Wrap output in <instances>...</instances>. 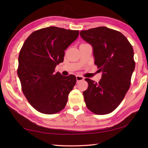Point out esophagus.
<instances>
[{"mask_svg":"<svg viewBox=\"0 0 148 148\" xmlns=\"http://www.w3.org/2000/svg\"><path fill=\"white\" fill-rule=\"evenodd\" d=\"M84 79V77L82 76H79V75H77L76 76V80L77 82H78L79 81H82V80Z\"/></svg>","mask_w":148,"mask_h":148,"instance_id":"obj_1","label":"esophagus"}]
</instances>
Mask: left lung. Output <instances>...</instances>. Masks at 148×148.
Wrapping results in <instances>:
<instances>
[{
  "instance_id": "obj_1",
  "label": "left lung",
  "mask_w": 148,
  "mask_h": 148,
  "mask_svg": "<svg viewBox=\"0 0 148 148\" xmlns=\"http://www.w3.org/2000/svg\"><path fill=\"white\" fill-rule=\"evenodd\" d=\"M91 44L95 64L102 71L97 83L86 78L88 88L83 92L86 106L95 114L111 113L121 103L131 86L135 68L132 45L121 32L106 27L80 31Z\"/></svg>"
}]
</instances>
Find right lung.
Wrapping results in <instances>:
<instances>
[{
	"mask_svg": "<svg viewBox=\"0 0 148 148\" xmlns=\"http://www.w3.org/2000/svg\"><path fill=\"white\" fill-rule=\"evenodd\" d=\"M78 35L79 31L46 27L30 34L20 50L17 71L22 91L40 113L54 114L66 106L76 76L55 73V69L63 62L64 50Z\"/></svg>",
	"mask_w": 148,
	"mask_h": 148,
	"instance_id": "right-lung-1",
	"label": "right lung"
}]
</instances>
